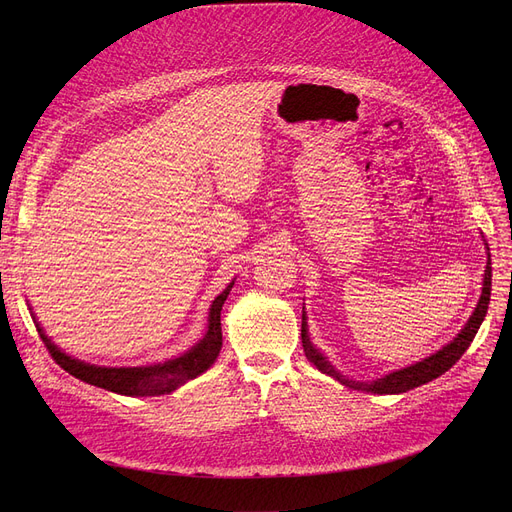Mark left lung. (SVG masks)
<instances>
[{
  "instance_id": "1",
  "label": "left lung",
  "mask_w": 512,
  "mask_h": 512,
  "mask_svg": "<svg viewBox=\"0 0 512 512\" xmlns=\"http://www.w3.org/2000/svg\"><path fill=\"white\" fill-rule=\"evenodd\" d=\"M490 292H492V263H490V253H488V265L483 270V284H481V294L479 301L471 313V317L467 319V324L461 328V332L456 334L448 344H444L440 351H436L434 355H429L409 367H402L396 371H390L378 380L371 382H355L348 380L346 375H342L330 361L328 357L321 355L319 348L311 342L309 338V326H307V313L303 311V326H301V340H303V348L307 359L321 371L330 375V378L338 380L342 386L351 388V390H361V392H373V394H402L407 390H413L417 386H423L427 382H432L436 378H440L442 373H446L456 361L463 357V353L469 348V344L473 342L483 317L488 313V305H490ZM305 309V307H303Z\"/></svg>"
}]
</instances>
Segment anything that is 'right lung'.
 Wrapping results in <instances>:
<instances>
[{"instance_id": "right-lung-1", "label": "right lung", "mask_w": 512, "mask_h": 512, "mask_svg": "<svg viewBox=\"0 0 512 512\" xmlns=\"http://www.w3.org/2000/svg\"><path fill=\"white\" fill-rule=\"evenodd\" d=\"M232 286H234V280L213 299L209 307L207 330L203 338H199L191 348H188V351H184L178 357L166 359L164 363L139 365V367H105V365H93V363L66 355L62 348L56 342H51V338L45 334L31 305L29 309L37 326V332L45 342L53 361H56L62 369H66L70 375H74L76 380L103 388L107 392L122 394V396H161V394L174 392L176 388L184 386L188 380H195L197 375L205 373L215 363V359H218L222 351L220 313Z\"/></svg>"}]
</instances>
